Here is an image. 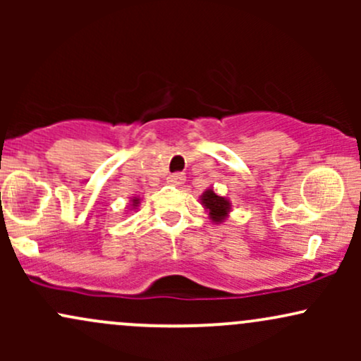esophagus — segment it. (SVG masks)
Instances as JSON below:
<instances>
[{
  "mask_svg": "<svg viewBox=\"0 0 361 361\" xmlns=\"http://www.w3.org/2000/svg\"><path fill=\"white\" fill-rule=\"evenodd\" d=\"M185 180H186L185 173H173V175H169V178H168L169 183H173V185L185 183Z\"/></svg>",
  "mask_w": 361,
  "mask_h": 361,
  "instance_id": "1",
  "label": "esophagus"
}]
</instances>
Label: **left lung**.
Returning <instances> with one entry per match:
<instances>
[{"mask_svg":"<svg viewBox=\"0 0 361 361\" xmlns=\"http://www.w3.org/2000/svg\"><path fill=\"white\" fill-rule=\"evenodd\" d=\"M202 202H204L207 210H209V215L215 222H221L227 215V212H229V202L224 197L215 195L212 190H207V192L202 195Z\"/></svg>","mask_w":361,"mask_h":361,"instance_id":"1","label":"left lung"}]
</instances>
